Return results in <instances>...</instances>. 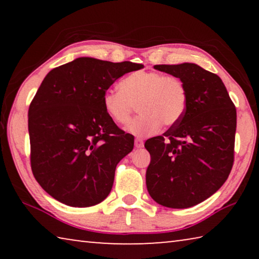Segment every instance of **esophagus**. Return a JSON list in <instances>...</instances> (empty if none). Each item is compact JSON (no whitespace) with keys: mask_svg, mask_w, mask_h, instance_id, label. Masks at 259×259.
<instances>
[{"mask_svg":"<svg viewBox=\"0 0 259 259\" xmlns=\"http://www.w3.org/2000/svg\"><path fill=\"white\" fill-rule=\"evenodd\" d=\"M144 146V142H143V139H140V138H136L135 139V147L136 148H142Z\"/></svg>","mask_w":259,"mask_h":259,"instance_id":"obj_1","label":"esophagus"}]
</instances>
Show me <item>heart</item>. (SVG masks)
I'll return each instance as SVG.
<instances>
[{"instance_id": "obj_1", "label": "heart", "mask_w": 259, "mask_h": 259, "mask_svg": "<svg viewBox=\"0 0 259 259\" xmlns=\"http://www.w3.org/2000/svg\"><path fill=\"white\" fill-rule=\"evenodd\" d=\"M121 90L109 89L103 96L105 112L116 124H128L138 105L140 115L129 125L136 136L156 133L162 122L174 125L187 107V91L182 80L156 72H135L120 82Z\"/></svg>"}]
</instances>
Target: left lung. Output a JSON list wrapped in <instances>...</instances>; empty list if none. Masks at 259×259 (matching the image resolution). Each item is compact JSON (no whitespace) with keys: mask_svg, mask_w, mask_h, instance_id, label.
Returning <instances> with one entry per match:
<instances>
[{"mask_svg":"<svg viewBox=\"0 0 259 259\" xmlns=\"http://www.w3.org/2000/svg\"><path fill=\"white\" fill-rule=\"evenodd\" d=\"M182 80L187 107L163 136L147 139L151 154L146 186L163 207L190 208L207 200L226 182L234 161L236 109L222 78L199 65H155Z\"/></svg>","mask_w":259,"mask_h":259,"instance_id":"1","label":"left lung"}]
</instances>
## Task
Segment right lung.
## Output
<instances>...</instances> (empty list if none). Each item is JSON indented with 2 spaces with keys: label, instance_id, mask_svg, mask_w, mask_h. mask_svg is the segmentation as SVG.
I'll return each mask as SVG.
<instances>
[{
  "label": "right lung",
  "instance_id": "right-lung-1",
  "mask_svg": "<svg viewBox=\"0 0 259 259\" xmlns=\"http://www.w3.org/2000/svg\"><path fill=\"white\" fill-rule=\"evenodd\" d=\"M144 65L80 57L47 74L28 109L30 165L48 194L71 207L100 203L115 168L134 148L105 112L103 96Z\"/></svg>",
  "mask_w": 259,
  "mask_h": 259
}]
</instances>
